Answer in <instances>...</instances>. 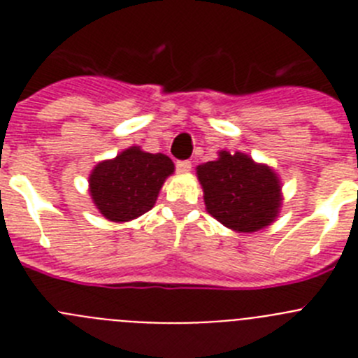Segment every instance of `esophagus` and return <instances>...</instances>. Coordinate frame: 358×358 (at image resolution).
I'll return each instance as SVG.
<instances>
[{"label":"esophagus","instance_id":"esophagus-1","mask_svg":"<svg viewBox=\"0 0 358 358\" xmlns=\"http://www.w3.org/2000/svg\"><path fill=\"white\" fill-rule=\"evenodd\" d=\"M176 169L179 173H188L192 170V163L189 161H177Z\"/></svg>","mask_w":358,"mask_h":358}]
</instances>
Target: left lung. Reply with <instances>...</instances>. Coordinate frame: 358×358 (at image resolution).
I'll return each instance as SVG.
<instances>
[{
  "mask_svg": "<svg viewBox=\"0 0 358 358\" xmlns=\"http://www.w3.org/2000/svg\"><path fill=\"white\" fill-rule=\"evenodd\" d=\"M197 179L208 213L236 233L265 229L280 215V177L243 152L220 150L215 161L199 164Z\"/></svg>",
  "mask_w": 358,
  "mask_h": 358,
  "instance_id": "obj_1",
  "label": "left lung"
}]
</instances>
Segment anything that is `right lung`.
<instances>
[{"instance_id":"right-lung-1","label":"right lung","mask_w":358,"mask_h":358,"mask_svg":"<svg viewBox=\"0 0 358 358\" xmlns=\"http://www.w3.org/2000/svg\"><path fill=\"white\" fill-rule=\"evenodd\" d=\"M173 170L169 156L150 154L134 145L113 159L94 164L90 173L91 201L110 222H129L154 208Z\"/></svg>"}]
</instances>
